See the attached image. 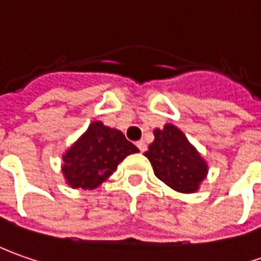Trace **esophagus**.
<instances>
[{
	"label": "esophagus",
	"mask_w": 261,
	"mask_h": 261,
	"mask_svg": "<svg viewBox=\"0 0 261 261\" xmlns=\"http://www.w3.org/2000/svg\"><path fill=\"white\" fill-rule=\"evenodd\" d=\"M137 147L141 153H144L146 150H147V144H146V141H143V140H140L139 143H137Z\"/></svg>",
	"instance_id": "obj_1"
}]
</instances>
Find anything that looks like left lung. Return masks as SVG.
Returning a JSON list of instances; mask_svg holds the SVG:
<instances>
[{
	"mask_svg": "<svg viewBox=\"0 0 261 261\" xmlns=\"http://www.w3.org/2000/svg\"><path fill=\"white\" fill-rule=\"evenodd\" d=\"M153 134L154 141L144 156L150 160L154 175L176 192H196L208 175L206 160L173 124L156 128Z\"/></svg>",
	"mask_w": 261,
	"mask_h": 261,
	"instance_id": "left-lung-1",
	"label": "left lung"
}]
</instances>
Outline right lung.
I'll return each mask as SVG.
<instances>
[{
    "label": "right lung",
    "mask_w": 261,
    "mask_h": 261,
    "mask_svg": "<svg viewBox=\"0 0 261 261\" xmlns=\"http://www.w3.org/2000/svg\"><path fill=\"white\" fill-rule=\"evenodd\" d=\"M139 148L117 128L92 121L62 156L65 182L73 189H95L103 184L128 154Z\"/></svg>",
    "instance_id": "1"
}]
</instances>
